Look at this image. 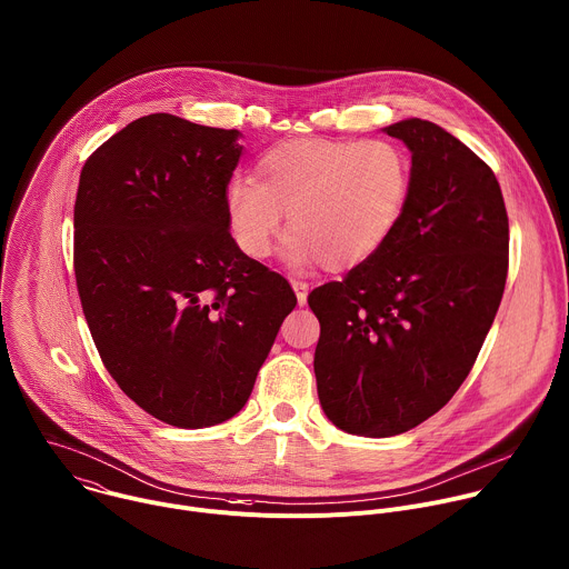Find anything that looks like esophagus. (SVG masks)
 Here are the masks:
<instances>
[{
	"mask_svg": "<svg viewBox=\"0 0 569 569\" xmlns=\"http://www.w3.org/2000/svg\"><path fill=\"white\" fill-rule=\"evenodd\" d=\"M292 290H295V295H297V303L299 306H306V301H308V283L306 281H292Z\"/></svg>",
	"mask_w": 569,
	"mask_h": 569,
	"instance_id": "obj_1",
	"label": "esophagus"
}]
</instances>
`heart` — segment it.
I'll return each mask as SVG.
<instances>
[{
    "label": "heart",
    "mask_w": 569,
    "mask_h": 569,
    "mask_svg": "<svg viewBox=\"0 0 569 569\" xmlns=\"http://www.w3.org/2000/svg\"><path fill=\"white\" fill-rule=\"evenodd\" d=\"M411 189L407 151L382 138H297L270 147L254 180L237 178L226 217L250 259L270 254L288 217L286 257L297 266L350 270L380 252L398 230Z\"/></svg>",
    "instance_id": "heart-1"
}]
</instances>
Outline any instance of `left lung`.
<instances>
[{
    "instance_id": "1",
    "label": "left lung",
    "mask_w": 569,
    "mask_h": 569,
    "mask_svg": "<svg viewBox=\"0 0 569 569\" xmlns=\"http://www.w3.org/2000/svg\"><path fill=\"white\" fill-rule=\"evenodd\" d=\"M411 151V189L389 243L310 292L326 418L363 438L405 433L467 380L498 312L509 254L500 184L436 122L382 129Z\"/></svg>"
}]
</instances>
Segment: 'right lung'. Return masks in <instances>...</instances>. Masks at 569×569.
<instances>
[{"mask_svg": "<svg viewBox=\"0 0 569 569\" xmlns=\"http://www.w3.org/2000/svg\"><path fill=\"white\" fill-rule=\"evenodd\" d=\"M239 138L151 113L80 173L73 266L91 337L122 393L178 429L214 427L246 407L297 306L290 283L230 234Z\"/></svg>", "mask_w": 569, "mask_h": 569, "instance_id": "add662e5", "label": "right lung"}]
</instances>
